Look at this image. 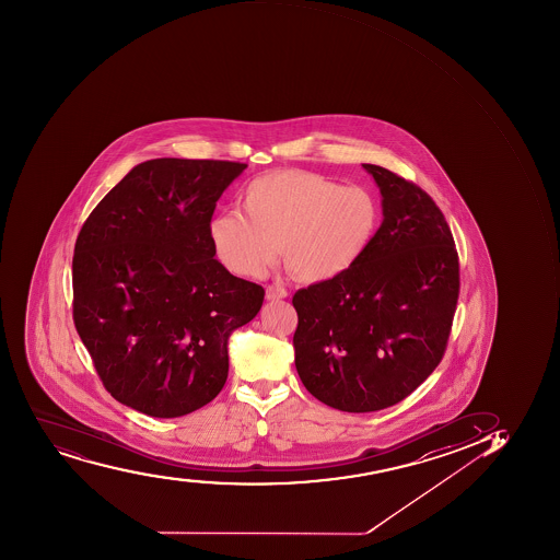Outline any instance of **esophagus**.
Wrapping results in <instances>:
<instances>
[{
  "mask_svg": "<svg viewBox=\"0 0 560 560\" xmlns=\"http://www.w3.org/2000/svg\"><path fill=\"white\" fill-rule=\"evenodd\" d=\"M287 295H289V292H287L283 287H279V284L266 287V300L268 301L284 300Z\"/></svg>",
  "mask_w": 560,
  "mask_h": 560,
  "instance_id": "esophagus-1",
  "label": "esophagus"
}]
</instances>
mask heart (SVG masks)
<instances>
[{
    "instance_id": "heart-1",
    "label": "heart",
    "mask_w": 560,
    "mask_h": 560,
    "mask_svg": "<svg viewBox=\"0 0 560 560\" xmlns=\"http://www.w3.org/2000/svg\"><path fill=\"white\" fill-rule=\"evenodd\" d=\"M241 206L244 215L228 211L210 222L217 259L241 277L265 276L279 246L290 276L330 281L363 257L380 222L371 191L301 170L255 178Z\"/></svg>"
}]
</instances>
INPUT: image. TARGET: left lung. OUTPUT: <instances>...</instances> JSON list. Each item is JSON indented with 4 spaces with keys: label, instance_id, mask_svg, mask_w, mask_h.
I'll use <instances>...</instances> for the list:
<instances>
[{
    "label": "left lung",
    "instance_id": "1",
    "mask_svg": "<svg viewBox=\"0 0 560 560\" xmlns=\"http://www.w3.org/2000/svg\"><path fill=\"white\" fill-rule=\"evenodd\" d=\"M383 222L349 271L295 292V369L332 409L372 412L407 398L447 349L458 252L436 202L410 180L363 164Z\"/></svg>",
    "mask_w": 560,
    "mask_h": 560
}]
</instances>
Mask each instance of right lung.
<instances>
[{
	"instance_id": "1",
	"label": "right lung",
	"mask_w": 560,
	"mask_h": 560,
	"mask_svg": "<svg viewBox=\"0 0 560 560\" xmlns=\"http://www.w3.org/2000/svg\"><path fill=\"white\" fill-rule=\"evenodd\" d=\"M246 170L153 159L91 211L72 257V319L107 393L153 418L210 404L228 377V338L265 300L215 259L210 222Z\"/></svg>"
}]
</instances>
